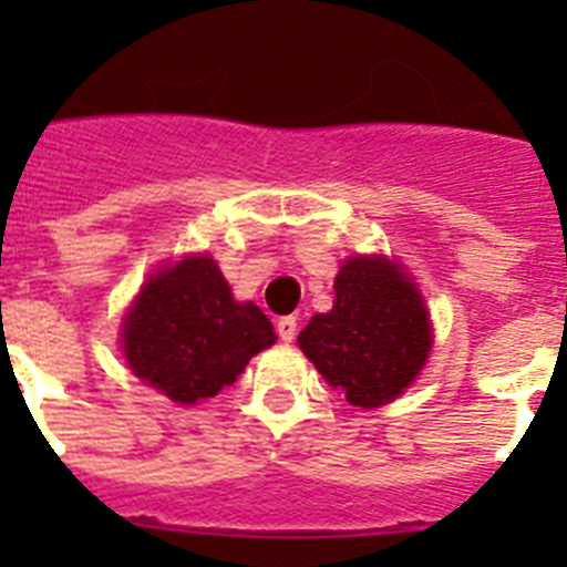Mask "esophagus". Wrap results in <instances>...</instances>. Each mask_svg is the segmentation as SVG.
Instances as JSON below:
<instances>
[{
    "instance_id": "esophagus-1",
    "label": "esophagus",
    "mask_w": 567,
    "mask_h": 567,
    "mask_svg": "<svg viewBox=\"0 0 567 567\" xmlns=\"http://www.w3.org/2000/svg\"><path fill=\"white\" fill-rule=\"evenodd\" d=\"M278 334L284 343H292L295 334H298V318L295 315H287V318L278 320Z\"/></svg>"
}]
</instances>
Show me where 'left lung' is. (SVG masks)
Returning <instances> with one entry per match:
<instances>
[{"instance_id": "left-lung-1", "label": "left lung", "mask_w": 567, "mask_h": 567, "mask_svg": "<svg viewBox=\"0 0 567 567\" xmlns=\"http://www.w3.org/2000/svg\"><path fill=\"white\" fill-rule=\"evenodd\" d=\"M423 295L398 260L358 255L334 278V307L315 315L298 346L329 385L360 409L403 394L432 352Z\"/></svg>"}]
</instances>
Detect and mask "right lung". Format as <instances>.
<instances>
[{
	"instance_id": "obj_1",
	"label": "right lung",
	"mask_w": 567,
	"mask_h": 567,
	"mask_svg": "<svg viewBox=\"0 0 567 567\" xmlns=\"http://www.w3.org/2000/svg\"><path fill=\"white\" fill-rule=\"evenodd\" d=\"M275 343L269 318L238 303L209 255H187L147 278L122 323L135 378L193 405L233 385L249 358Z\"/></svg>"
}]
</instances>
